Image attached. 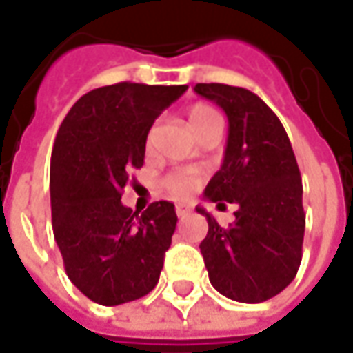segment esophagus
Wrapping results in <instances>:
<instances>
[{
	"label": "esophagus",
	"mask_w": 353,
	"mask_h": 353,
	"mask_svg": "<svg viewBox=\"0 0 353 353\" xmlns=\"http://www.w3.org/2000/svg\"><path fill=\"white\" fill-rule=\"evenodd\" d=\"M174 212H176V216H179V218H186V216L190 214V210H188V208H184V206H176Z\"/></svg>",
	"instance_id": "1"
}]
</instances>
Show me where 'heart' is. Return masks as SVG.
<instances>
[{"label":"heart","mask_w":353,"mask_h":353,"mask_svg":"<svg viewBox=\"0 0 353 353\" xmlns=\"http://www.w3.org/2000/svg\"><path fill=\"white\" fill-rule=\"evenodd\" d=\"M188 125L190 129L196 133V137L200 133L208 131L210 128L216 125H222V119L218 116V112L210 108V105H204V103H196L188 110ZM153 135H155V129H151L149 133V143L153 141ZM198 184V174L192 170H176V172H170L169 176L163 181L165 190L169 192L170 196L174 198H184L188 196Z\"/></svg>","instance_id":"obj_1"}]
</instances>
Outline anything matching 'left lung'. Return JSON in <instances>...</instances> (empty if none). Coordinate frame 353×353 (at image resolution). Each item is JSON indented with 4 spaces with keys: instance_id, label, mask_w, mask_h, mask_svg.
<instances>
[{
    "instance_id": "8db88e82",
    "label": "left lung",
    "mask_w": 353,
    "mask_h": 353,
    "mask_svg": "<svg viewBox=\"0 0 353 353\" xmlns=\"http://www.w3.org/2000/svg\"><path fill=\"white\" fill-rule=\"evenodd\" d=\"M194 92L228 116L224 163L204 190L210 202L236 204L222 228L204 208L200 243L212 287L237 303H263L291 285L303 259V181L289 135L273 110L250 90L196 84Z\"/></svg>"
}]
</instances>
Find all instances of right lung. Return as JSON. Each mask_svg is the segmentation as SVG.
<instances>
[{
	"mask_svg": "<svg viewBox=\"0 0 353 353\" xmlns=\"http://www.w3.org/2000/svg\"><path fill=\"white\" fill-rule=\"evenodd\" d=\"M188 86L119 82L84 94L64 117L50 159L52 232L66 275L90 301L131 303L155 289L176 228L174 204L141 216L121 204L141 169L149 129Z\"/></svg>",
	"mask_w": 353,
	"mask_h": 353,
	"instance_id": "1",
	"label": "right lung"
}]
</instances>
